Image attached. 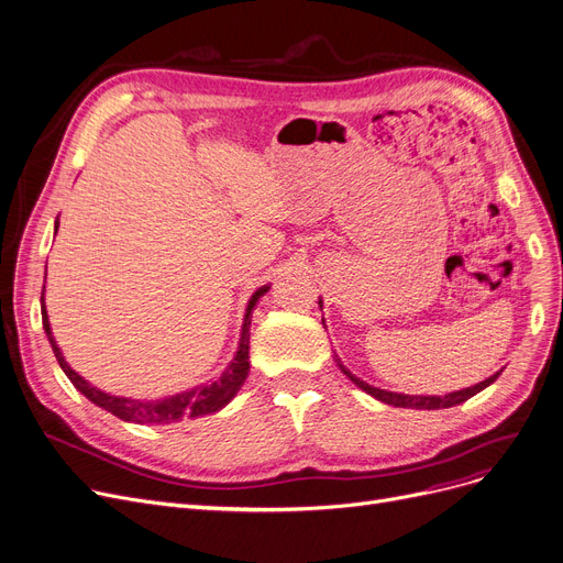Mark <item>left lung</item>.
Here are the masks:
<instances>
[{"label": "left lung", "mask_w": 563, "mask_h": 563, "mask_svg": "<svg viewBox=\"0 0 563 563\" xmlns=\"http://www.w3.org/2000/svg\"><path fill=\"white\" fill-rule=\"evenodd\" d=\"M336 364L341 366V371L345 373L347 378H351L360 389H364L366 394H371L373 398L383 400V404L387 406H394V408H412V410H440V408H451V406H459L463 404V400L472 398L474 394H478L481 389H486L490 383H495L499 378V373H495V376H490L488 380L478 383L474 387H467V389H461V391H451V394H444V396H408V394H394V391H385V389H378V387H371L366 385L364 380L355 378L351 371H347L341 360H336Z\"/></svg>", "instance_id": "obj_1"}]
</instances>
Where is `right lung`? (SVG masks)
Wrapping results in <instances>:
<instances>
[{"mask_svg": "<svg viewBox=\"0 0 563 563\" xmlns=\"http://www.w3.org/2000/svg\"><path fill=\"white\" fill-rule=\"evenodd\" d=\"M59 229V222H57ZM267 290V286L258 288L250 305H247V313H245V325H243V336H240V345L238 353L233 357V362L229 364V368L222 373V376L210 383V385H201L197 389L183 391L163 400H151V404H144V400H130V398H119V396H110L96 387H91L85 378H79L77 373L66 364V360L62 357V351L57 347L55 339H52L49 332V320H47V311H45V300L41 292V311H43V328L45 334L52 343V351H55V357L59 362V366L64 368V373L68 376V380L82 391L91 404L100 406L102 410L117 415L123 421H135V423H172V421H180V419H195L201 415H212L222 410L229 400L238 394V389L243 387L247 373H250V325H252V309L258 302V298Z\"/></svg>", "mask_w": 563, "mask_h": 563, "instance_id": "1", "label": "right lung"}]
</instances>
